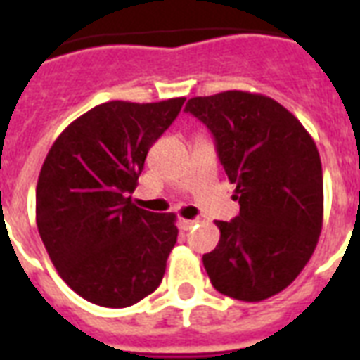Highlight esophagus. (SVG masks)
<instances>
[{"label":"esophagus","instance_id":"obj_1","mask_svg":"<svg viewBox=\"0 0 360 360\" xmlns=\"http://www.w3.org/2000/svg\"><path fill=\"white\" fill-rule=\"evenodd\" d=\"M177 226H179V230L188 231L192 226H196V220H188V219H179L177 220Z\"/></svg>","mask_w":360,"mask_h":360}]
</instances>
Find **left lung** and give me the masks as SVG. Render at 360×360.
Instances as JSON below:
<instances>
[{"label": "left lung", "mask_w": 360, "mask_h": 360, "mask_svg": "<svg viewBox=\"0 0 360 360\" xmlns=\"http://www.w3.org/2000/svg\"><path fill=\"white\" fill-rule=\"evenodd\" d=\"M185 112L211 130L240 205L233 220H217L219 245L203 254L211 284L246 302L276 295L299 276L321 233L318 147L295 115L265 95L194 97Z\"/></svg>", "instance_id": "8db88e82"}]
</instances>
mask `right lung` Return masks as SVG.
<instances>
[{
    "label": "right lung",
    "mask_w": 360,
    "mask_h": 360,
    "mask_svg": "<svg viewBox=\"0 0 360 360\" xmlns=\"http://www.w3.org/2000/svg\"><path fill=\"white\" fill-rule=\"evenodd\" d=\"M185 98L98 104L53 141L37 183V228L70 290L106 308L157 290L177 240L174 213L136 207L147 151Z\"/></svg>",
    "instance_id": "add662e5"
}]
</instances>
